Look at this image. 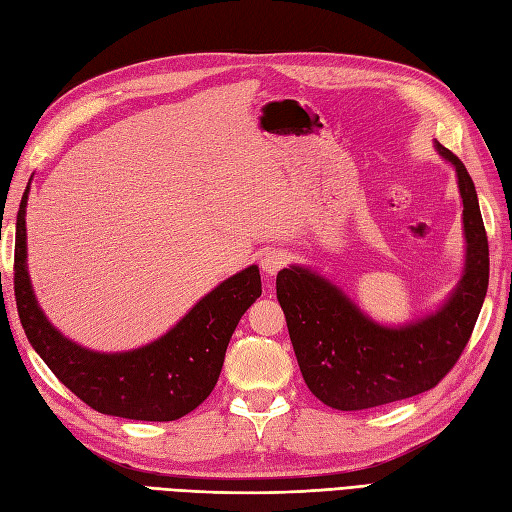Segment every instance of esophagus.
Returning a JSON list of instances; mask_svg holds the SVG:
<instances>
[{
  "instance_id": "esophagus-1",
  "label": "esophagus",
  "mask_w": 512,
  "mask_h": 512,
  "mask_svg": "<svg viewBox=\"0 0 512 512\" xmlns=\"http://www.w3.org/2000/svg\"><path fill=\"white\" fill-rule=\"evenodd\" d=\"M259 264H261V270L272 277L277 275L285 264H288V255H285V251H281V248H268V251L261 255Z\"/></svg>"
}]
</instances>
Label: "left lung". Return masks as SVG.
<instances>
[{
    "label": "left lung",
    "mask_w": 512,
    "mask_h": 512,
    "mask_svg": "<svg viewBox=\"0 0 512 512\" xmlns=\"http://www.w3.org/2000/svg\"><path fill=\"white\" fill-rule=\"evenodd\" d=\"M467 237V266L436 314L390 329L366 318L334 283L307 268H283L277 299L307 388L336 410H366L434 388L454 368L473 334L489 288V240L471 176L454 152Z\"/></svg>",
    "instance_id": "left-lung-1"
}]
</instances>
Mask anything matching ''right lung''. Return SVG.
<instances>
[{"label":"right lung","mask_w":512,"mask_h":512,"mask_svg":"<svg viewBox=\"0 0 512 512\" xmlns=\"http://www.w3.org/2000/svg\"><path fill=\"white\" fill-rule=\"evenodd\" d=\"M17 213L15 299L23 331L50 371L89 408L133 421H176L198 408L216 386L224 353L244 312L261 296L251 266L198 301L163 338L128 353H93L47 323L26 268V202Z\"/></svg>","instance_id":"1"}]
</instances>
